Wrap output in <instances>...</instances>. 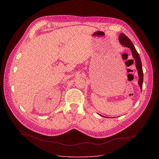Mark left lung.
I'll list each match as a JSON object with an SVG mask.
<instances>
[{"mask_svg":"<svg viewBox=\"0 0 159 159\" xmlns=\"http://www.w3.org/2000/svg\"><path fill=\"white\" fill-rule=\"evenodd\" d=\"M119 40L120 43L123 45V46L129 48L133 57L134 58L136 61V67L138 70V74L139 76V84L140 87V89H142V85H143V70H142V61L139 56V54L136 50L133 44L132 43L131 41L123 33H121L119 37Z\"/></svg>","mask_w":159,"mask_h":159,"instance_id":"obj_1","label":"left lung"}]
</instances>
